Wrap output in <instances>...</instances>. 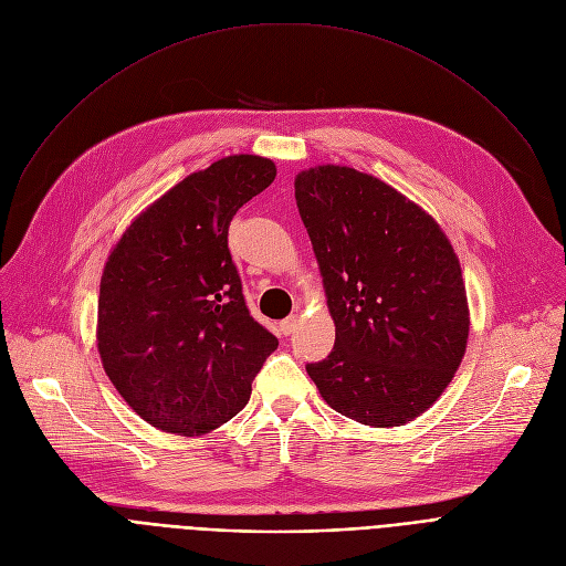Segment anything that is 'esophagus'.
<instances>
[{
	"instance_id": "esophagus-1",
	"label": "esophagus",
	"mask_w": 566,
	"mask_h": 566,
	"mask_svg": "<svg viewBox=\"0 0 566 566\" xmlns=\"http://www.w3.org/2000/svg\"><path fill=\"white\" fill-rule=\"evenodd\" d=\"M298 323H301V318H298V316H289V318H284V321L280 323V333H282L284 337L293 335V333H295V328H298Z\"/></svg>"
}]
</instances>
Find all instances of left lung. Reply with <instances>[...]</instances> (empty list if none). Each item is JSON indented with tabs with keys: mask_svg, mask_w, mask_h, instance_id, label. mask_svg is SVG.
<instances>
[{
	"mask_svg": "<svg viewBox=\"0 0 566 566\" xmlns=\"http://www.w3.org/2000/svg\"><path fill=\"white\" fill-rule=\"evenodd\" d=\"M293 186L335 321V348L307 365L310 378L355 422H412L452 382L468 344L450 238L422 206L353 167H310Z\"/></svg>",
	"mask_w": 566,
	"mask_h": 566,
	"instance_id": "8db88e82",
	"label": "left lung"
}]
</instances>
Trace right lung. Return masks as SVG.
<instances>
[{
  "mask_svg": "<svg viewBox=\"0 0 566 566\" xmlns=\"http://www.w3.org/2000/svg\"><path fill=\"white\" fill-rule=\"evenodd\" d=\"M275 163L227 156L142 211L101 277L103 369L148 424L201 436L250 401L277 337L250 316L229 254L238 208L275 181Z\"/></svg>",
  "mask_w": 566,
  "mask_h": 566,
  "instance_id": "add662e5",
  "label": "right lung"
}]
</instances>
